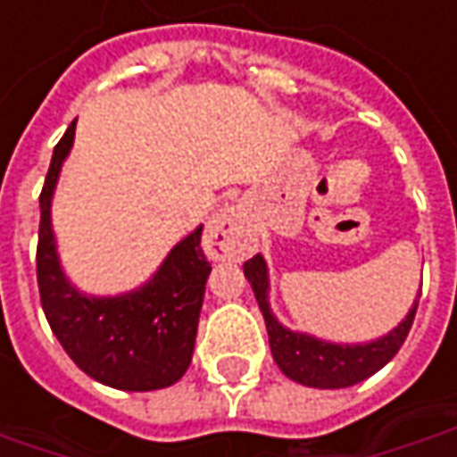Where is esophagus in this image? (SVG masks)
Wrapping results in <instances>:
<instances>
[{
    "mask_svg": "<svg viewBox=\"0 0 457 457\" xmlns=\"http://www.w3.org/2000/svg\"><path fill=\"white\" fill-rule=\"evenodd\" d=\"M204 250L212 260L240 262L250 253V225L240 204H225L204 229Z\"/></svg>",
    "mask_w": 457,
    "mask_h": 457,
    "instance_id": "1",
    "label": "esophagus"
}]
</instances>
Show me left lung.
Returning <instances> with one entry per match:
<instances>
[{
	"mask_svg": "<svg viewBox=\"0 0 457 457\" xmlns=\"http://www.w3.org/2000/svg\"><path fill=\"white\" fill-rule=\"evenodd\" d=\"M245 278L253 285L257 305L262 310L270 335V350L278 368L295 383L320 387V390H337V387L362 383L365 378H370L372 372H378L395 358V353L411 333L418 297H420L418 293L408 315L383 337L370 343H330V340H320L315 335L290 330L275 318L270 307L268 262L262 254H254L253 260L245 262Z\"/></svg>",
	"mask_w": 457,
	"mask_h": 457,
	"instance_id": "8db88e82",
	"label": "left lung"
}]
</instances>
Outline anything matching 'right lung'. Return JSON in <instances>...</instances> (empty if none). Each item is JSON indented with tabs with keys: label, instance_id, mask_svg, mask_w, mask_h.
Returning <instances> with one entry per match:
<instances>
[{
	"label": "right lung",
	"instance_id": "1",
	"mask_svg": "<svg viewBox=\"0 0 457 457\" xmlns=\"http://www.w3.org/2000/svg\"><path fill=\"white\" fill-rule=\"evenodd\" d=\"M74 127L54 147L39 195L37 282L46 322L79 370L117 390L147 393L177 383L192 362L210 262L203 225L177 242L145 285L120 295L77 290L59 262L52 197L74 145Z\"/></svg>",
	"mask_w": 457,
	"mask_h": 457
}]
</instances>
